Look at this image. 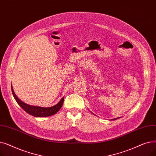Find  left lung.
Listing matches in <instances>:
<instances>
[{
    "instance_id": "left-lung-1",
    "label": "left lung",
    "mask_w": 156,
    "mask_h": 156,
    "mask_svg": "<svg viewBox=\"0 0 156 156\" xmlns=\"http://www.w3.org/2000/svg\"><path fill=\"white\" fill-rule=\"evenodd\" d=\"M118 118H115V119H113L114 120H116V119H118Z\"/></svg>"
}]
</instances>
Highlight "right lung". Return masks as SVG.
I'll use <instances>...</instances> for the list:
<instances>
[{"instance_id":"obj_1","label":"right lung","mask_w":156,"mask_h":156,"mask_svg":"<svg viewBox=\"0 0 156 156\" xmlns=\"http://www.w3.org/2000/svg\"><path fill=\"white\" fill-rule=\"evenodd\" d=\"M12 93L16 101L21 106V108L27 113L30 115L35 117H47L54 115L56 112H58L61 108L64 102V97H62L61 100L59 101L58 104L52 106L51 108H42L38 107V106H33L30 105H28L24 103L21 101H20L18 97L16 95L12 89V87L11 85Z\"/></svg>"}]
</instances>
